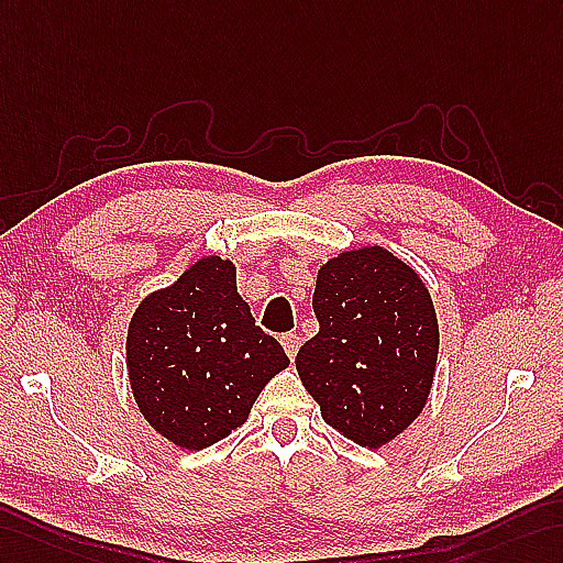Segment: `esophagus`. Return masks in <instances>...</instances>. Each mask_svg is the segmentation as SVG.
<instances>
[{"label": "esophagus", "mask_w": 563, "mask_h": 563, "mask_svg": "<svg viewBox=\"0 0 563 563\" xmlns=\"http://www.w3.org/2000/svg\"><path fill=\"white\" fill-rule=\"evenodd\" d=\"M282 346H284L286 355H289V358L294 361V358H296V353H298V349H300V336H298L296 332L284 334V336H282Z\"/></svg>", "instance_id": "esophagus-1"}]
</instances>
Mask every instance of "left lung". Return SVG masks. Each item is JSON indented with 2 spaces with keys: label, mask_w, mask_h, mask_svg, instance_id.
Instances as JSON below:
<instances>
[{
  "label": "left lung",
  "mask_w": 563,
  "mask_h": 563,
  "mask_svg": "<svg viewBox=\"0 0 563 563\" xmlns=\"http://www.w3.org/2000/svg\"><path fill=\"white\" fill-rule=\"evenodd\" d=\"M320 332L296 355L322 420L379 449L410 428L434 382L440 322L420 274L382 245L341 251L318 269Z\"/></svg>",
  "instance_id": "obj_1"
}]
</instances>
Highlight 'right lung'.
<instances>
[{
	"mask_svg": "<svg viewBox=\"0 0 563 563\" xmlns=\"http://www.w3.org/2000/svg\"><path fill=\"white\" fill-rule=\"evenodd\" d=\"M289 367L236 286V265L196 260L147 294L126 332V373L150 428L178 449L210 446L249 420L267 382Z\"/></svg>",
	"mask_w": 563,
	"mask_h": 563,
	"instance_id": "add662e5",
	"label": "right lung"
}]
</instances>
